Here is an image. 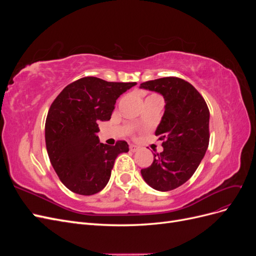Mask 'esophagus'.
I'll return each instance as SVG.
<instances>
[{
  "instance_id": "esophagus-1",
  "label": "esophagus",
  "mask_w": 256,
  "mask_h": 256,
  "mask_svg": "<svg viewBox=\"0 0 256 256\" xmlns=\"http://www.w3.org/2000/svg\"><path fill=\"white\" fill-rule=\"evenodd\" d=\"M129 148H130V150H131V152H136V150H138V147L136 145H134V144H131V145L129 146Z\"/></svg>"
}]
</instances>
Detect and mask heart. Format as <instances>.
I'll use <instances>...</instances> for the list:
<instances>
[{
	"instance_id": "heart-1",
	"label": "heart",
	"mask_w": 256,
	"mask_h": 256,
	"mask_svg": "<svg viewBox=\"0 0 256 256\" xmlns=\"http://www.w3.org/2000/svg\"><path fill=\"white\" fill-rule=\"evenodd\" d=\"M152 96H154V95H152Z\"/></svg>"
}]
</instances>
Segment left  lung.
<instances>
[{"label": "left lung", "mask_w": 256, "mask_h": 256, "mask_svg": "<svg viewBox=\"0 0 256 256\" xmlns=\"http://www.w3.org/2000/svg\"><path fill=\"white\" fill-rule=\"evenodd\" d=\"M140 88L164 98V113L154 134L164 140V152L154 154L150 166L142 168L145 182L154 190L170 191L194 174L209 143V110L193 85L176 76L144 82Z\"/></svg>", "instance_id": "8db88e82"}]
</instances>
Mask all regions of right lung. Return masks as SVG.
Wrapping results in <instances>:
<instances>
[{"label":"right lung","mask_w":256,"mask_h":256,"mask_svg":"<svg viewBox=\"0 0 256 256\" xmlns=\"http://www.w3.org/2000/svg\"><path fill=\"white\" fill-rule=\"evenodd\" d=\"M136 84L85 76L67 85L52 102L44 126L48 156L60 182L76 194L102 191L116 157L128 152L125 141L100 143L98 122L110 120L116 100Z\"/></svg>","instance_id":"1"}]
</instances>
